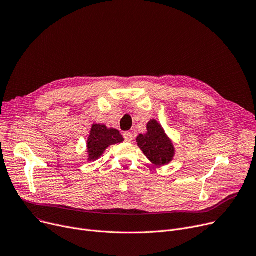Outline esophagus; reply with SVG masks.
Masks as SVG:
<instances>
[{
  "mask_svg": "<svg viewBox=\"0 0 256 256\" xmlns=\"http://www.w3.org/2000/svg\"><path fill=\"white\" fill-rule=\"evenodd\" d=\"M123 136H124L125 142H131L133 140V134L131 132H125V133H123Z\"/></svg>",
  "mask_w": 256,
  "mask_h": 256,
  "instance_id": "esophagus-1",
  "label": "esophagus"
}]
</instances>
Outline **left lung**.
<instances>
[{"label":"left lung","mask_w":256,"mask_h":256,"mask_svg":"<svg viewBox=\"0 0 256 256\" xmlns=\"http://www.w3.org/2000/svg\"><path fill=\"white\" fill-rule=\"evenodd\" d=\"M148 132L137 136V146L146 158L156 166H164L170 163L174 156V146L166 135L162 126L156 120H150L146 125Z\"/></svg>","instance_id":"1"}]
</instances>
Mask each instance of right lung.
Masks as SVG:
<instances>
[{"instance_id": "right-lung-1", "label": "right lung", "mask_w": 256, "mask_h": 256, "mask_svg": "<svg viewBox=\"0 0 256 256\" xmlns=\"http://www.w3.org/2000/svg\"><path fill=\"white\" fill-rule=\"evenodd\" d=\"M123 140L124 138L119 130L108 129L106 125L93 124L87 140L89 161L97 160L110 146L120 144Z\"/></svg>"}]
</instances>
